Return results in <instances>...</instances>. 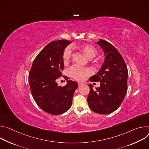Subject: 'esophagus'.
<instances>
[{
    "label": "esophagus",
    "mask_w": 149,
    "mask_h": 149,
    "mask_svg": "<svg viewBox=\"0 0 149 149\" xmlns=\"http://www.w3.org/2000/svg\"><path fill=\"white\" fill-rule=\"evenodd\" d=\"M82 84H83L81 83V82H78V86H81V85H82Z\"/></svg>",
    "instance_id": "1"
}]
</instances>
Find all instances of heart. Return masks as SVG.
<instances>
[{"mask_svg": "<svg viewBox=\"0 0 149 149\" xmlns=\"http://www.w3.org/2000/svg\"><path fill=\"white\" fill-rule=\"evenodd\" d=\"M72 48H77L79 50L83 52L86 56L91 59L93 57H95L97 53V51L96 48L93 46L92 45L88 44H81L77 45H72ZM72 56V49L71 47L68 46L66 47L63 51V61L64 64H68L70 60L71 59ZM92 73V70L90 68H80L76 66H73L69 70V75L78 80H83L85 76L91 74Z\"/></svg>", "mask_w": 149, "mask_h": 149, "instance_id": "obj_1", "label": "heart"}]
</instances>
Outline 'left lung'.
Instances as JSON below:
<instances>
[{"label": "left lung", "instance_id": "8db88e82", "mask_svg": "<svg viewBox=\"0 0 149 149\" xmlns=\"http://www.w3.org/2000/svg\"><path fill=\"white\" fill-rule=\"evenodd\" d=\"M103 49L104 62L96 74L90 77L91 81H100V88L93 89L87 97L89 108L100 114H109L115 111L123 101L127 91L128 70L118 51L107 41L100 39L96 42Z\"/></svg>", "mask_w": 149, "mask_h": 149}]
</instances>
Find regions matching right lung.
Returning <instances> with one entry per match:
<instances>
[{
    "label": "right lung",
    "instance_id": "add662e5",
    "mask_svg": "<svg viewBox=\"0 0 149 149\" xmlns=\"http://www.w3.org/2000/svg\"><path fill=\"white\" fill-rule=\"evenodd\" d=\"M72 42L61 40L49 42L36 57L29 73L33 97L39 107L49 114L59 115L69 110L78 87L77 82L68 79L63 87L56 82L64 68L63 51Z\"/></svg>",
    "mask_w": 149,
    "mask_h": 149
}]
</instances>
